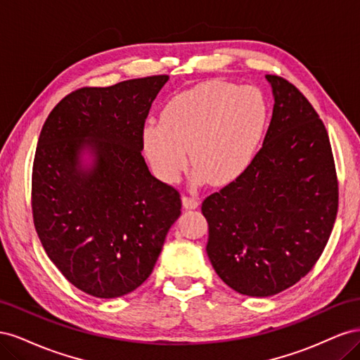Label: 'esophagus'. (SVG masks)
I'll list each match as a JSON object with an SVG mask.
<instances>
[{
    "mask_svg": "<svg viewBox=\"0 0 360 360\" xmlns=\"http://www.w3.org/2000/svg\"><path fill=\"white\" fill-rule=\"evenodd\" d=\"M181 202L184 209H197L200 201L195 197H189V195H183L181 197Z\"/></svg>",
    "mask_w": 360,
    "mask_h": 360,
    "instance_id": "1",
    "label": "esophagus"
}]
</instances>
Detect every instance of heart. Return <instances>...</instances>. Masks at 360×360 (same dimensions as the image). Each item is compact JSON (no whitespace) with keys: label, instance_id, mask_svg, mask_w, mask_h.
I'll return each mask as SVG.
<instances>
[{"label":"heart","instance_id":"1","mask_svg":"<svg viewBox=\"0 0 360 360\" xmlns=\"http://www.w3.org/2000/svg\"><path fill=\"white\" fill-rule=\"evenodd\" d=\"M269 118L264 94L252 85L205 81L172 96L159 123L148 122L143 147L156 176L177 181L191 159L198 177L228 184L250 165Z\"/></svg>","mask_w":360,"mask_h":360}]
</instances>
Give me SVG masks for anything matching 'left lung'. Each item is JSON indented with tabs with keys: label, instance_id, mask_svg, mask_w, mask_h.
Returning <instances> with one entry per match:
<instances>
[{
	"label": "left lung",
	"instance_id": "obj_1",
	"mask_svg": "<svg viewBox=\"0 0 360 360\" xmlns=\"http://www.w3.org/2000/svg\"><path fill=\"white\" fill-rule=\"evenodd\" d=\"M266 78L275 105L263 147L201 205L214 271L252 297L274 296L309 274L328 245L340 198L321 118L291 82Z\"/></svg>",
	"mask_w": 360,
	"mask_h": 360
}]
</instances>
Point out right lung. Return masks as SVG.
Returning a JSON list of instances; mask_svg holds the SVG:
<instances>
[{"mask_svg": "<svg viewBox=\"0 0 360 360\" xmlns=\"http://www.w3.org/2000/svg\"><path fill=\"white\" fill-rule=\"evenodd\" d=\"M168 79L153 75L82 86L41 127L32 221L61 275L90 296L122 297L143 284L180 216V192L151 176L141 153L151 103ZM84 148L96 158L89 172L79 169Z\"/></svg>", "mask_w": 360, "mask_h": 360, "instance_id": "add662e5", "label": "right lung"}]
</instances>
